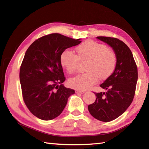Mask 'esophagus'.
Segmentation results:
<instances>
[{
	"label": "esophagus",
	"instance_id": "34e87169",
	"mask_svg": "<svg viewBox=\"0 0 149 149\" xmlns=\"http://www.w3.org/2000/svg\"><path fill=\"white\" fill-rule=\"evenodd\" d=\"M86 91H85L84 90H75V93H81V94H83V93H84Z\"/></svg>",
	"mask_w": 149,
	"mask_h": 149
}]
</instances>
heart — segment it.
I'll return each instance as SVG.
<instances>
[{"label":"heart","instance_id":"b5f03b06","mask_svg":"<svg viewBox=\"0 0 149 149\" xmlns=\"http://www.w3.org/2000/svg\"><path fill=\"white\" fill-rule=\"evenodd\" d=\"M77 55L69 50H65L60 56V63L68 74L77 71L79 61H88L86 73L69 79L70 87L85 90L90 88L100 79L111 75L116 65V55L106 45L93 40H86L76 47Z\"/></svg>","mask_w":149,"mask_h":149}]
</instances>
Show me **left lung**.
<instances>
[{
    "label": "left lung",
    "instance_id": "left-lung-1",
    "mask_svg": "<svg viewBox=\"0 0 149 149\" xmlns=\"http://www.w3.org/2000/svg\"><path fill=\"white\" fill-rule=\"evenodd\" d=\"M113 48L116 65L113 74L100 85L106 92L95 93L96 100L88 106L95 118L110 122L118 118L131 105L138 81V68L130 49L116 38L97 36Z\"/></svg>",
    "mask_w": 149,
    "mask_h": 149
}]
</instances>
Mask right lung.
Here are the masks:
<instances>
[{"mask_svg": "<svg viewBox=\"0 0 149 149\" xmlns=\"http://www.w3.org/2000/svg\"><path fill=\"white\" fill-rule=\"evenodd\" d=\"M81 42L80 39L52 33L35 40L27 49L20 69L22 97L31 113L38 118H56L75 93L62 84L66 79L60 56L65 49Z\"/></svg>", "mask_w": 149, "mask_h": 149, "instance_id": "1", "label": "right lung"}]
</instances>
